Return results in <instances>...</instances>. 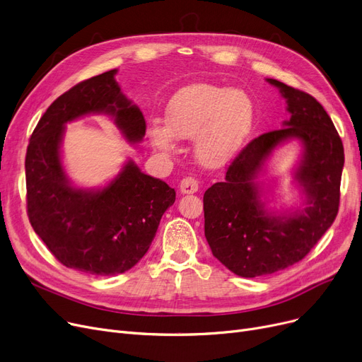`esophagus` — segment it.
<instances>
[{
	"instance_id": "1",
	"label": "esophagus",
	"mask_w": 362,
	"mask_h": 362,
	"mask_svg": "<svg viewBox=\"0 0 362 362\" xmlns=\"http://www.w3.org/2000/svg\"><path fill=\"white\" fill-rule=\"evenodd\" d=\"M179 189L182 194H195L198 191V180L194 177H185L179 185Z\"/></svg>"
}]
</instances>
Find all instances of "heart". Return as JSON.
Segmentation results:
<instances>
[{"mask_svg": "<svg viewBox=\"0 0 362 362\" xmlns=\"http://www.w3.org/2000/svg\"><path fill=\"white\" fill-rule=\"evenodd\" d=\"M165 121L152 122L148 132L156 149L171 153L177 139H194L197 160L217 168L225 165L248 139L256 121V105L241 88L191 84L170 99Z\"/></svg>", "mask_w": 362, "mask_h": 362, "instance_id": "obj_1", "label": "heart"}]
</instances>
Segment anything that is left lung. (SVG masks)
Returning a JSON list of instances; mask_svg holds the SVG:
<instances>
[{
    "mask_svg": "<svg viewBox=\"0 0 362 362\" xmlns=\"http://www.w3.org/2000/svg\"><path fill=\"white\" fill-rule=\"evenodd\" d=\"M287 102L282 129L256 137L228 167L223 182L204 194V232L213 256L235 275H271L300 262L339 211L344 164L341 139L322 105L310 94L268 78ZM303 145L293 177L305 195L303 208L275 214L255 180L272 152L288 139Z\"/></svg>",
    "mask_w": 362,
    "mask_h": 362,
    "instance_id": "1",
    "label": "left lung"
}]
</instances>
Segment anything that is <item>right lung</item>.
Here are the masks:
<instances>
[{
  "label": "right lung",
  "instance_id": "1",
  "mask_svg": "<svg viewBox=\"0 0 362 362\" xmlns=\"http://www.w3.org/2000/svg\"><path fill=\"white\" fill-rule=\"evenodd\" d=\"M117 69L93 76L59 96L30 136L25 170L28 217L35 233L66 268L117 275L142 259L176 192L132 160L103 187H76L62 165L65 124L109 115L130 144L142 142L146 122L121 93Z\"/></svg>",
  "mask_w": 362,
  "mask_h": 362
}]
</instances>
